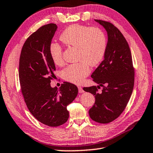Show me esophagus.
Masks as SVG:
<instances>
[{"mask_svg": "<svg viewBox=\"0 0 153 153\" xmlns=\"http://www.w3.org/2000/svg\"><path fill=\"white\" fill-rule=\"evenodd\" d=\"M78 88H79V93H83L84 91V90H83V88L81 86H79V87H78Z\"/></svg>", "mask_w": 153, "mask_h": 153, "instance_id": "34e87169", "label": "esophagus"}]
</instances>
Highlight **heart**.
I'll use <instances>...</instances> for the list:
<instances>
[{"label":"heart","instance_id":"b5f03b06","mask_svg":"<svg viewBox=\"0 0 153 153\" xmlns=\"http://www.w3.org/2000/svg\"><path fill=\"white\" fill-rule=\"evenodd\" d=\"M59 39L65 46L77 48V60L79 61L62 71L63 78L71 83H82L90 73V65L96 66L103 59L107 48L106 35L97 27L73 24L61 33ZM49 52L53 62L62 66L64 63L62 47L59 44L52 42Z\"/></svg>","mask_w":153,"mask_h":153}]
</instances>
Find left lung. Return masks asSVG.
<instances>
[{
  "instance_id": "1",
  "label": "left lung",
  "mask_w": 153,
  "mask_h": 153,
  "mask_svg": "<svg viewBox=\"0 0 153 153\" xmlns=\"http://www.w3.org/2000/svg\"><path fill=\"white\" fill-rule=\"evenodd\" d=\"M107 32L108 41L103 62L91 75L99 86L83 90L95 96V103L89 110L90 118L101 124L109 123L125 109L134 86V68L131 51L123 34L113 23L95 19ZM101 93L98 92L100 86Z\"/></svg>"
}]
</instances>
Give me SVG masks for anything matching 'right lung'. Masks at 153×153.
I'll list each match as a JSON object with an SVG mask.
<instances>
[{
	"label": "right lung",
	"mask_w": 153,
	"mask_h": 153,
	"mask_svg": "<svg viewBox=\"0 0 153 153\" xmlns=\"http://www.w3.org/2000/svg\"><path fill=\"white\" fill-rule=\"evenodd\" d=\"M57 29L55 23L42 26L26 40L19 57V77L22 93L30 113L37 120L51 127L59 126L69 118L67 107L75 99L78 88L64 82L52 88L56 71L49 47Z\"/></svg>",
	"instance_id": "right-lung-1"
}]
</instances>
